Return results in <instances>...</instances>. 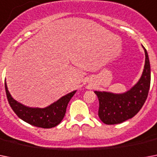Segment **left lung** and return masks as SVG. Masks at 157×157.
I'll use <instances>...</instances> for the list:
<instances>
[{"instance_id":"obj_1","label":"left lung","mask_w":157,"mask_h":157,"mask_svg":"<svg viewBox=\"0 0 157 157\" xmlns=\"http://www.w3.org/2000/svg\"><path fill=\"white\" fill-rule=\"evenodd\" d=\"M143 46V45H142ZM145 53V64L139 81L126 92L114 94L107 91H94L99 101L98 117L107 124H120L134 117L144 106L148 95L151 83V67L148 54Z\"/></svg>"}]
</instances>
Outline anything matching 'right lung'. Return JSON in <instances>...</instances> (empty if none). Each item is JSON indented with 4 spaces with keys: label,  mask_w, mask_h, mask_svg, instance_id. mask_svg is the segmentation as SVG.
Here are the masks:
<instances>
[{
    "label": "right lung",
    "mask_w": 157,
    "mask_h": 157,
    "mask_svg": "<svg viewBox=\"0 0 157 157\" xmlns=\"http://www.w3.org/2000/svg\"><path fill=\"white\" fill-rule=\"evenodd\" d=\"M6 96L11 108L20 119L28 124L44 129H50L55 127L63 119L69 101L75 94L76 90L63 96L59 100L44 108L30 107L18 103L11 96L8 87L5 82Z\"/></svg>",
    "instance_id": "1"
}]
</instances>
